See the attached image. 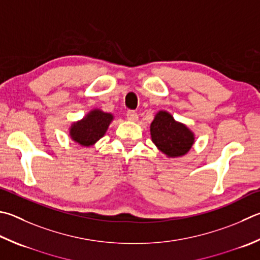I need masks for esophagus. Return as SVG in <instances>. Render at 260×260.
Returning a JSON list of instances; mask_svg holds the SVG:
<instances>
[{"label":"esophagus","instance_id":"1","mask_svg":"<svg viewBox=\"0 0 260 260\" xmlns=\"http://www.w3.org/2000/svg\"><path fill=\"white\" fill-rule=\"evenodd\" d=\"M126 116H127V119L132 120V121H136V120H138V118H139L138 112L134 111V110H128V111H127V115Z\"/></svg>","mask_w":260,"mask_h":260}]
</instances>
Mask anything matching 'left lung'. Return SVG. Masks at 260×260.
<instances>
[{
  "label": "left lung",
  "instance_id": "left-lung-1",
  "mask_svg": "<svg viewBox=\"0 0 260 260\" xmlns=\"http://www.w3.org/2000/svg\"><path fill=\"white\" fill-rule=\"evenodd\" d=\"M150 131L153 143L168 157L185 154L194 142L192 132L185 125L176 122L166 111L158 112Z\"/></svg>",
  "mask_w": 260,
  "mask_h": 260
}]
</instances>
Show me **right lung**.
Returning a JSON list of instances; mask_svg holds the SVG:
<instances>
[{
	"instance_id": "right-lung-1",
	"label": "right lung",
	"mask_w": 260,
	"mask_h": 260,
	"mask_svg": "<svg viewBox=\"0 0 260 260\" xmlns=\"http://www.w3.org/2000/svg\"><path fill=\"white\" fill-rule=\"evenodd\" d=\"M111 120L112 116L110 114L93 110L83 120L72 126L70 136L77 143L89 146L105 135Z\"/></svg>"
}]
</instances>
